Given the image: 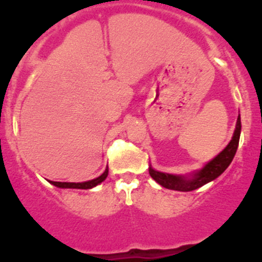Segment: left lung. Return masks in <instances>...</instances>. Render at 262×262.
Segmentation results:
<instances>
[{
    "instance_id": "left-lung-1",
    "label": "left lung",
    "mask_w": 262,
    "mask_h": 262,
    "mask_svg": "<svg viewBox=\"0 0 262 262\" xmlns=\"http://www.w3.org/2000/svg\"><path fill=\"white\" fill-rule=\"evenodd\" d=\"M240 134H241V118L240 115L237 117L236 126H235L234 135L232 140L228 143L225 149L220 152L217 156L211 159L203 166L202 169L196 170L192 173L189 175H171V173H165L161 171H156V170L149 168L150 176L161 184L162 187L166 189H171V190L177 191H192L195 189H199L202 185L209 183V182L214 181L225 170L228 168L230 163H232L233 158L236 154L238 140H240Z\"/></svg>"
}]
</instances>
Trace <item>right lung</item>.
<instances>
[{"label":"right lung","mask_w":262,"mask_h":262,"mask_svg":"<svg viewBox=\"0 0 262 262\" xmlns=\"http://www.w3.org/2000/svg\"><path fill=\"white\" fill-rule=\"evenodd\" d=\"M108 175V168L105 169V171L101 173L99 177L94 178V180L87 181V182H81V183H73V182H54V181H48L49 183L55 185L58 188H63V189H92L96 185L100 184L101 182L105 181V178Z\"/></svg>","instance_id":"right-lung-1"}]
</instances>
